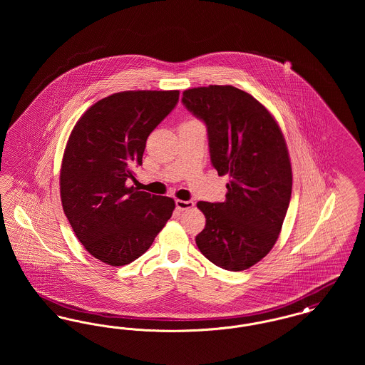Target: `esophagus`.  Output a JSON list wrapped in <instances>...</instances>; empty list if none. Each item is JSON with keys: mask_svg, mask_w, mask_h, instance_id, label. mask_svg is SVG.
Here are the masks:
<instances>
[{"mask_svg": "<svg viewBox=\"0 0 365 365\" xmlns=\"http://www.w3.org/2000/svg\"><path fill=\"white\" fill-rule=\"evenodd\" d=\"M175 205L178 210H186V209H190L194 207V202L192 201H183V200H176L175 201Z\"/></svg>", "mask_w": 365, "mask_h": 365, "instance_id": "1", "label": "esophagus"}]
</instances>
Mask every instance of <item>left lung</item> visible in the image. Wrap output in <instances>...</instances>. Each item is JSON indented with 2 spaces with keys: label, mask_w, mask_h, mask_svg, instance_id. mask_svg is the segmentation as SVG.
<instances>
[{
  "label": "left lung",
  "mask_w": 365,
  "mask_h": 365,
  "mask_svg": "<svg viewBox=\"0 0 365 365\" xmlns=\"http://www.w3.org/2000/svg\"><path fill=\"white\" fill-rule=\"evenodd\" d=\"M182 103L207 125L212 165L230 175L225 202L197 204L207 225L195 243L215 265L247 269L277 242L290 204L293 176L283 134L272 115L237 87L189 88Z\"/></svg>",
  "instance_id": "obj_1"
}]
</instances>
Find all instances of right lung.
<instances>
[{
	"instance_id": "right-lung-1",
	"label": "right lung",
	"mask_w": 365,
	"mask_h": 365,
	"mask_svg": "<svg viewBox=\"0 0 365 365\" xmlns=\"http://www.w3.org/2000/svg\"><path fill=\"white\" fill-rule=\"evenodd\" d=\"M178 101V90L115 93L90 106L71 133L60 173L63 209L87 252L108 265L137 260L173 216V198L125 182Z\"/></svg>"
}]
</instances>
